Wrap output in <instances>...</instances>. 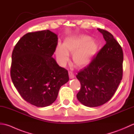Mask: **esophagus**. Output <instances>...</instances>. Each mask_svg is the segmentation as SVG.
<instances>
[{
	"label": "esophagus",
	"instance_id": "esophagus-1",
	"mask_svg": "<svg viewBox=\"0 0 134 134\" xmlns=\"http://www.w3.org/2000/svg\"><path fill=\"white\" fill-rule=\"evenodd\" d=\"M69 77L70 79H72L74 78V74L71 72V71H69Z\"/></svg>",
	"mask_w": 134,
	"mask_h": 134
}]
</instances>
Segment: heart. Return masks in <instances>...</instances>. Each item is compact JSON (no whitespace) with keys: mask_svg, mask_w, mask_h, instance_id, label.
<instances>
[{"mask_svg":"<svg viewBox=\"0 0 134 134\" xmlns=\"http://www.w3.org/2000/svg\"><path fill=\"white\" fill-rule=\"evenodd\" d=\"M99 45L88 36L69 38L64 41L63 45L58 44L56 55L59 64L64 65L69 60V53H74L73 62L78 66L85 65L91 61L98 49Z\"/></svg>","mask_w":134,"mask_h":134,"instance_id":"b5f03b06","label":"heart"}]
</instances>
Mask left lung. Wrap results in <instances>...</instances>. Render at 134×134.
<instances>
[{"label":"left lung","mask_w":134,"mask_h":134,"mask_svg":"<svg viewBox=\"0 0 134 134\" xmlns=\"http://www.w3.org/2000/svg\"><path fill=\"white\" fill-rule=\"evenodd\" d=\"M106 41L87 66L76 75L81 89L76 97L89 107L100 106L115 94L123 78V49L113 35L97 29Z\"/></svg>","instance_id":"obj_1"}]
</instances>
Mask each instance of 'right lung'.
<instances>
[{"label":"right lung","instance_id":"add662e5","mask_svg":"<svg viewBox=\"0 0 134 134\" xmlns=\"http://www.w3.org/2000/svg\"><path fill=\"white\" fill-rule=\"evenodd\" d=\"M57 45L56 34L45 30L26 33L13 51L11 80L22 97L37 107L52 104L69 80L68 71L52 58Z\"/></svg>","mask_w":134,"mask_h":134}]
</instances>
